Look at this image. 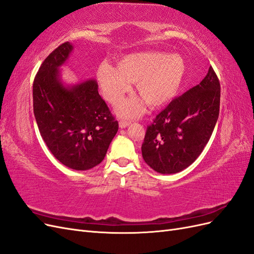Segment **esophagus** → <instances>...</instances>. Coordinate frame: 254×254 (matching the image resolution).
Instances as JSON below:
<instances>
[{
    "label": "esophagus",
    "mask_w": 254,
    "mask_h": 254,
    "mask_svg": "<svg viewBox=\"0 0 254 254\" xmlns=\"http://www.w3.org/2000/svg\"><path fill=\"white\" fill-rule=\"evenodd\" d=\"M129 125H130L129 121H120V127L121 128H126Z\"/></svg>",
    "instance_id": "1"
}]
</instances>
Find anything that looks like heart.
Returning <instances> with one entry per match:
<instances>
[{"label": "heart", "instance_id": "heart-1", "mask_svg": "<svg viewBox=\"0 0 254 254\" xmlns=\"http://www.w3.org/2000/svg\"><path fill=\"white\" fill-rule=\"evenodd\" d=\"M187 64L177 54L162 52L132 53L118 61L117 68L103 64L97 77L104 96L117 104L131 91V82H136L139 95L150 107L162 106L177 95L186 77ZM144 110L139 98H130L118 106L121 117L133 118Z\"/></svg>", "mask_w": 254, "mask_h": 254}]
</instances>
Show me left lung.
<instances>
[{
    "instance_id": "1",
    "label": "left lung",
    "mask_w": 254,
    "mask_h": 254,
    "mask_svg": "<svg viewBox=\"0 0 254 254\" xmlns=\"http://www.w3.org/2000/svg\"><path fill=\"white\" fill-rule=\"evenodd\" d=\"M219 105L220 83L210 66L200 83L174 98L147 127L142 144L145 162L160 174L189 167L210 140Z\"/></svg>"
}]
</instances>
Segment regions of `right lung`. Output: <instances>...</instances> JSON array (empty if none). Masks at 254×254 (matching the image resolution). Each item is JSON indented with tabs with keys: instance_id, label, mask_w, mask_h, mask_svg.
I'll list each match as a JSON object with an SVG mask.
<instances>
[{
	"instance_id": "right-lung-1",
	"label": "right lung",
	"mask_w": 254,
	"mask_h": 254,
	"mask_svg": "<svg viewBox=\"0 0 254 254\" xmlns=\"http://www.w3.org/2000/svg\"><path fill=\"white\" fill-rule=\"evenodd\" d=\"M73 51L70 42L42 63L33 84L34 114L43 141L64 165L87 171L104 160L119 130L95 79L72 86L61 80L59 67Z\"/></svg>"
}]
</instances>
